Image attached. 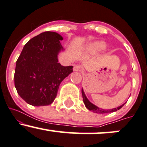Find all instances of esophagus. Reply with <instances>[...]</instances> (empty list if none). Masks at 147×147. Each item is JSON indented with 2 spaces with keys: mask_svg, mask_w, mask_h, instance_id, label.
I'll return each instance as SVG.
<instances>
[{
  "mask_svg": "<svg viewBox=\"0 0 147 147\" xmlns=\"http://www.w3.org/2000/svg\"><path fill=\"white\" fill-rule=\"evenodd\" d=\"M73 70L75 72H80L81 71V67L79 66H74Z\"/></svg>",
  "mask_w": 147,
  "mask_h": 147,
  "instance_id": "esophagus-1",
  "label": "esophagus"
}]
</instances>
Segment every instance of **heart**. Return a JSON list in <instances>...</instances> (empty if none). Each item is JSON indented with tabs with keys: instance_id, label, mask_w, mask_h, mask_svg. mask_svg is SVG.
Segmentation results:
<instances>
[{
	"instance_id": "b5f03b06",
	"label": "heart",
	"mask_w": 147,
	"mask_h": 147,
	"mask_svg": "<svg viewBox=\"0 0 147 147\" xmlns=\"http://www.w3.org/2000/svg\"><path fill=\"white\" fill-rule=\"evenodd\" d=\"M106 44L102 41H96L89 44L86 48V53L88 55H93L105 49Z\"/></svg>"
}]
</instances>
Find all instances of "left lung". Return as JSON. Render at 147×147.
<instances>
[{
  "mask_svg": "<svg viewBox=\"0 0 147 147\" xmlns=\"http://www.w3.org/2000/svg\"><path fill=\"white\" fill-rule=\"evenodd\" d=\"M81 93H82L83 100H84V102L85 105H86V108L89 109V110L92 111V112L97 113V114H105V113H111V112H116L117 110H119V109H121L125 103H126V102H125L124 104H123V105H121V106H118V107H115V108H113V109H102V108H100V107H97L96 105H94L93 103H92V102L88 99L87 96H86V94H85L83 88L82 90H81Z\"/></svg>",
  "mask_w": 147,
  "mask_h": 147,
  "instance_id": "obj_1",
  "label": "left lung"
}]
</instances>
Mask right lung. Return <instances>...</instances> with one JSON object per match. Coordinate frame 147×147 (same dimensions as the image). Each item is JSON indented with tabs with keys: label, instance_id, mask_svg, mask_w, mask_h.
<instances>
[{
	"label": "right lung",
	"instance_id": "1",
	"mask_svg": "<svg viewBox=\"0 0 147 147\" xmlns=\"http://www.w3.org/2000/svg\"><path fill=\"white\" fill-rule=\"evenodd\" d=\"M61 35L46 31L34 37L23 47L16 61L14 84L18 94L29 105H49L54 101L59 85L72 72L73 66L58 63L64 49Z\"/></svg>",
	"mask_w": 147,
	"mask_h": 147
}]
</instances>
